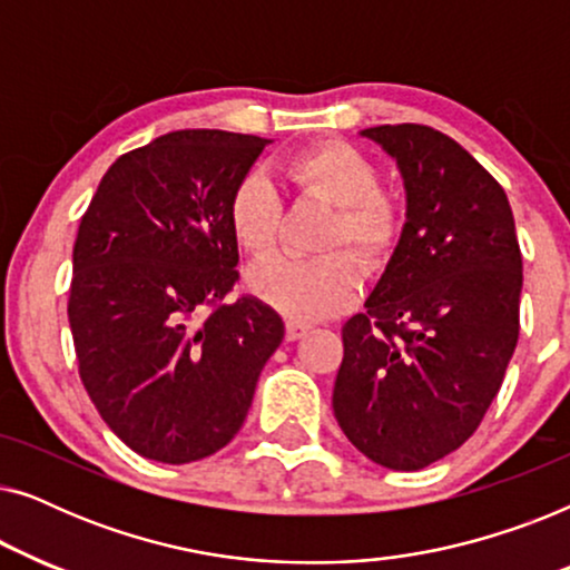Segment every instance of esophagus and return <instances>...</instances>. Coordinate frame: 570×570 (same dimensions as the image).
<instances>
[{
    "label": "esophagus",
    "instance_id": "obj_1",
    "mask_svg": "<svg viewBox=\"0 0 570 570\" xmlns=\"http://www.w3.org/2000/svg\"><path fill=\"white\" fill-rule=\"evenodd\" d=\"M308 330H311L308 324H301V322H287V324H285V340H287V342H295V340L306 337Z\"/></svg>",
    "mask_w": 570,
    "mask_h": 570
}]
</instances>
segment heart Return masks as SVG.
<instances>
[{
    "instance_id": "b5f03b06",
    "label": "heart",
    "mask_w": 570,
    "mask_h": 570,
    "mask_svg": "<svg viewBox=\"0 0 570 570\" xmlns=\"http://www.w3.org/2000/svg\"><path fill=\"white\" fill-rule=\"evenodd\" d=\"M285 170L303 194L337 205L326 248L350 240L373 269L386 267L402 240L404 207L379 186L376 163L345 142H322L293 155ZM283 215V199L259 170L233 186L228 223L244 252L267 256L279 240ZM363 275V262L347 248L322 256H272L248 272V291L293 322H318L353 306Z\"/></svg>"
}]
</instances>
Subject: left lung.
<instances>
[{"instance_id":"obj_1","label":"left lung","mask_w":570,"mask_h":570,"mask_svg":"<svg viewBox=\"0 0 570 570\" xmlns=\"http://www.w3.org/2000/svg\"><path fill=\"white\" fill-rule=\"evenodd\" d=\"M392 155L407 213L400 246L342 326L334 417L381 466L415 472L478 431L519 340L521 252L501 184L423 124L363 129Z\"/></svg>"}]
</instances>
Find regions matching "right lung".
I'll list each match as a JSON object with an SVG mask.
<instances>
[{"instance_id":"add662e5","label":"right lung","mask_w":570,"mask_h":570,"mask_svg":"<svg viewBox=\"0 0 570 570\" xmlns=\"http://www.w3.org/2000/svg\"><path fill=\"white\" fill-rule=\"evenodd\" d=\"M272 139L184 129L121 155L100 178L72 252L69 326L80 379L139 456L189 464L240 431L285 337L238 279L233 186Z\"/></svg>"}]
</instances>
